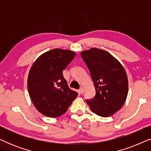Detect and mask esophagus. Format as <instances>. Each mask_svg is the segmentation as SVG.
Listing matches in <instances>:
<instances>
[{
  "instance_id": "esophagus-1",
  "label": "esophagus",
  "mask_w": 151,
  "mask_h": 151,
  "mask_svg": "<svg viewBox=\"0 0 151 151\" xmlns=\"http://www.w3.org/2000/svg\"><path fill=\"white\" fill-rule=\"evenodd\" d=\"M80 93H84V88H83V87H81L80 88Z\"/></svg>"
}]
</instances>
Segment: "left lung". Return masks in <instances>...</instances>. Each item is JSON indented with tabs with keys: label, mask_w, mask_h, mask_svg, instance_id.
I'll list each match as a JSON object with an SVG mask.
<instances>
[{
	"label": "left lung",
	"mask_w": 151,
	"mask_h": 151,
	"mask_svg": "<svg viewBox=\"0 0 151 151\" xmlns=\"http://www.w3.org/2000/svg\"><path fill=\"white\" fill-rule=\"evenodd\" d=\"M81 56L89 70L96 96L86 100L93 112L101 117L111 116L127 100L129 81L122 64L110 53L91 48L82 51Z\"/></svg>",
	"instance_id": "obj_1"
}]
</instances>
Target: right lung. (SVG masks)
Here are the masks:
<instances>
[{
    "instance_id": "obj_1",
    "label": "right lung",
    "mask_w": 151,
    "mask_h": 151,
    "mask_svg": "<svg viewBox=\"0 0 151 151\" xmlns=\"http://www.w3.org/2000/svg\"><path fill=\"white\" fill-rule=\"evenodd\" d=\"M76 55L70 50L51 49L40 55L30 68L29 94L36 109L45 116H60L78 96L69 88L63 74Z\"/></svg>"
}]
</instances>
